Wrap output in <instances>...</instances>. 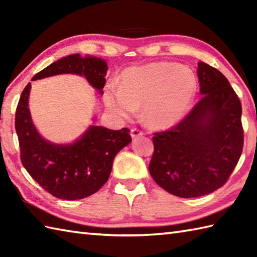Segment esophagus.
I'll list each match as a JSON object with an SVG mask.
<instances>
[{"mask_svg":"<svg viewBox=\"0 0 257 257\" xmlns=\"http://www.w3.org/2000/svg\"><path fill=\"white\" fill-rule=\"evenodd\" d=\"M130 134H132V137L133 138H137V137H140V136L144 135V133L141 132L140 129H137V128L132 129V132H130Z\"/></svg>","mask_w":257,"mask_h":257,"instance_id":"obj_1","label":"esophagus"}]
</instances>
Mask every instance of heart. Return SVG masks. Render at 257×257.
I'll return each instance as SVG.
<instances>
[{"instance_id": "b5f03b06", "label": "heart", "mask_w": 257, "mask_h": 257, "mask_svg": "<svg viewBox=\"0 0 257 257\" xmlns=\"http://www.w3.org/2000/svg\"><path fill=\"white\" fill-rule=\"evenodd\" d=\"M195 92L196 79L190 69L158 62L128 68L118 88H107L105 103L113 114L125 119L144 107L146 122L152 128L166 129L183 118Z\"/></svg>"}]
</instances>
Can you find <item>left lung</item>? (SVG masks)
Masks as SVG:
<instances>
[{
    "label": "left lung",
    "mask_w": 257,
    "mask_h": 257,
    "mask_svg": "<svg viewBox=\"0 0 257 257\" xmlns=\"http://www.w3.org/2000/svg\"><path fill=\"white\" fill-rule=\"evenodd\" d=\"M202 98L168 132L156 133L149 172L156 183L180 198H198L224 184L243 150L242 105L226 77L198 64Z\"/></svg>",
    "instance_id": "1"
}]
</instances>
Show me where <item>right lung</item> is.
<instances>
[{
    "mask_svg": "<svg viewBox=\"0 0 257 257\" xmlns=\"http://www.w3.org/2000/svg\"><path fill=\"white\" fill-rule=\"evenodd\" d=\"M108 66L105 59L74 54L54 62L32 80L61 74L84 76L102 94ZM31 83L22 92L15 113L21 160L30 176L48 193L63 200H78L96 193L110 176L114 157L132 143L128 128L111 130L89 125L69 145H57L38 134L31 117Z\"/></svg>",
    "mask_w": 257,
    "mask_h": 257,
    "instance_id": "add662e5",
    "label": "right lung"
}]
</instances>
